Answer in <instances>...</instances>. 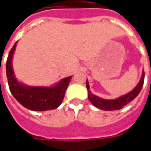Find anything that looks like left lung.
I'll return each instance as SVG.
<instances>
[{
    "instance_id": "1",
    "label": "left lung",
    "mask_w": 151,
    "mask_h": 151,
    "mask_svg": "<svg viewBox=\"0 0 151 151\" xmlns=\"http://www.w3.org/2000/svg\"><path fill=\"white\" fill-rule=\"evenodd\" d=\"M144 78H145V73L142 72V75L139 83L132 91H130L129 93H128L126 95H122V96H120L116 99H111V100L104 99L99 98L98 96L93 95L90 91V86H89L88 81H86V88L88 91L89 100L94 106L101 109V110L114 111V110L121 109L124 106H125L127 104H129V102H131L133 99L136 98L137 95L139 94L142 88L143 83H144Z\"/></svg>"
}]
</instances>
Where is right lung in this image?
Masks as SVG:
<instances>
[{"mask_svg":"<svg viewBox=\"0 0 151 151\" xmlns=\"http://www.w3.org/2000/svg\"><path fill=\"white\" fill-rule=\"evenodd\" d=\"M17 42L9 52L6 61V76L10 92L17 101L31 111H47L58 108L61 104L71 77L63 78L52 87L28 86L17 81L14 74L12 58Z\"/></svg>","mask_w":151,"mask_h":151,"instance_id":"1","label":"right lung"}]
</instances>
